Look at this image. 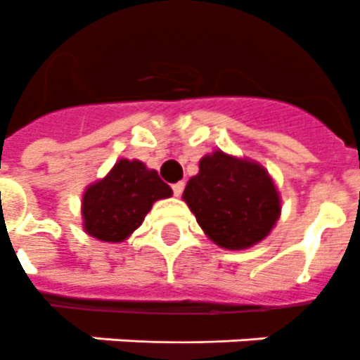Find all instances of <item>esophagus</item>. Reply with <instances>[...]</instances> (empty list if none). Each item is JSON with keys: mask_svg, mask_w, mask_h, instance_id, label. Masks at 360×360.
<instances>
[{"mask_svg": "<svg viewBox=\"0 0 360 360\" xmlns=\"http://www.w3.org/2000/svg\"><path fill=\"white\" fill-rule=\"evenodd\" d=\"M184 186H186L184 182L172 184V193H174V197H180V195L184 193Z\"/></svg>", "mask_w": 360, "mask_h": 360, "instance_id": "obj_1", "label": "esophagus"}]
</instances>
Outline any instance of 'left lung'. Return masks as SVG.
Segmentation results:
<instances>
[{
  "label": "left lung",
  "instance_id": "obj_1",
  "mask_svg": "<svg viewBox=\"0 0 360 360\" xmlns=\"http://www.w3.org/2000/svg\"><path fill=\"white\" fill-rule=\"evenodd\" d=\"M184 200L210 240L225 249H245L269 234L281 214L271 178L258 163L214 152L198 162Z\"/></svg>",
  "mask_w": 360,
  "mask_h": 360
}]
</instances>
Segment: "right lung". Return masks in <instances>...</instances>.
<instances>
[{"label":"right lung","instance_id":"add662e5","mask_svg":"<svg viewBox=\"0 0 360 360\" xmlns=\"http://www.w3.org/2000/svg\"><path fill=\"white\" fill-rule=\"evenodd\" d=\"M171 195L154 169L137 160H120L83 195V229L96 240L122 241L139 229L152 204Z\"/></svg>","mask_w":360,"mask_h":360}]
</instances>
